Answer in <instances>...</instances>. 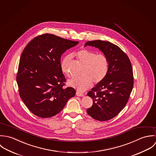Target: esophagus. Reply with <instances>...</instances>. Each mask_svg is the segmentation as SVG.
Segmentation results:
<instances>
[{
    "mask_svg": "<svg viewBox=\"0 0 156 156\" xmlns=\"http://www.w3.org/2000/svg\"><path fill=\"white\" fill-rule=\"evenodd\" d=\"M76 95L77 96H84V94H82V93H81V92H76Z\"/></svg>",
    "mask_w": 156,
    "mask_h": 156,
    "instance_id": "obj_1",
    "label": "esophagus"
}]
</instances>
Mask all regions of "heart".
Returning a JSON list of instances; mask_svg holds the SVG:
<instances>
[{
    "label": "heart",
    "instance_id": "heart-1",
    "mask_svg": "<svg viewBox=\"0 0 156 156\" xmlns=\"http://www.w3.org/2000/svg\"><path fill=\"white\" fill-rule=\"evenodd\" d=\"M75 55L80 62L85 64L82 73L83 76L70 80L69 85L83 92L90 88L93 82L94 84H98L104 79L109 67L108 60L104 54H96L91 50L83 49L78 51ZM71 57L70 55H66L61 62V69L68 77L71 75L69 67Z\"/></svg>",
    "mask_w": 156,
    "mask_h": 156
}]
</instances>
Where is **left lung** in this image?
<instances>
[{
    "label": "left lung",
    "instance_id": "left-lung-1",
    "mask_svg": "<svg viewBox=\"0 0 156 156\" xmlns=\"http://www.w3.org/2000/svg\"><path fill=\"white\" fill-rule=\"evenodd\" d=\"M87 45L99 48L107 57L109 67L104 79L87 93L93 105L87 113L96 120L108 121L117 116L128 101L134 84L131 63L119 46L109 41H89Z\"/></svg>",
    "mask_w": 156,
    "mask_h": 156
}]
</instances>
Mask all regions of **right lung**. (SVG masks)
I'll list each match as a JSON object with an SVG mask.
<instances>
[{"label": "right lung", "mask_w": 156, "mask_h": 156, "mask_svg": "<svg viewBox=\"0 0 156 156\" xmlns=\"http://www.w3.org/2000/svg\"><path fill=\"white\" fill-rule=\"evenodd\" d=\"M78 43L46 33L35 37L23 49L16 80L21 99L37 116L56 115L75 95V89L64 87L60 59L67 49Z\"/></svg>", "instance_id": "obj_1"}]
</instances>
